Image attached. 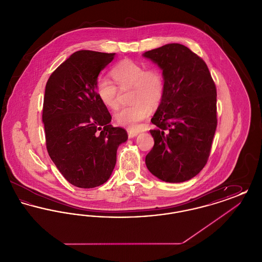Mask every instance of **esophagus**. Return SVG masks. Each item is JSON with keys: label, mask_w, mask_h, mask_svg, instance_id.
Here are the masks:
<instances>
[{"label": "esophagus", "mask_w": 262, "mask_h": 262, "mask_svg": "<svg viewBox=\"0 0 262 262\" xmlns=\"http://www.w3.org/2000/svg\"><path fill=\"white\" fill-rule=\"evenodd\" d=\"M138 134H139V132L136 130V129H127V136L129 138L137 137Z\"/></svg>", "instance_id": "1"}]
</instances>
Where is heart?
Segmentation results:
<instances>
[{
	"mask_svg": "<svg viewBox=\"0 0 262 262\" xmlns=\"http://www.w3.org/2000/svg\"><path fill=\"white\" fill-rule=\"evenodd\" d=\"M115 83L103 77L96 81L95 90L100 101L108 108L116 110L120 105L121 91L130 88V105L115 114L117 124L126 127H136L144 120L151 108L162 102L166 84L162 71L157 67L145 68L144 64L132 60L118 62L111 71Z\"/></svg>",
	"mask_w": 262,
	"mask_h": 262,
	"instance_id": "obj_1",
	"label": "heart"
}]
</instances>
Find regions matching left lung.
<instances>
[{"mask_svg":"<svg viewBox=\"0 0 262 262\" xmlns=\"http://www.w3.org/2000/svg\"><path fill=\"white\" fill-rule=\"evenodd\" d=\"M163 71L166 90L151 123L154 145L146 155L150 172L168 183L195 177L208 161L217 126V91L205 62L182 44L147 51Z\"/></svg>","mask_w":262,"mask_h":262,"instance_id":"obj_1","label":"left lung"}]
</instances>
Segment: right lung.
Instances as JSON below:
<instances>
[{
    "mask_svg": "<svg viewBox=\"0 0 262 262\" xmlns=\"http://www.w3.org/2000/svg\"><path fill=\"white\" fill-rule=\"evenodd\" d=\"M115 53L80 50L50 75L43 102L46 147L52 161L72 185L91 188L110 178L125 128L114 127L95 85Z\"/></svg>",
    "mask_w": 262,
    "mask_h": 262,
    "instance_id": "obj_1",
    "label": "right lung"
}]
</instances>
